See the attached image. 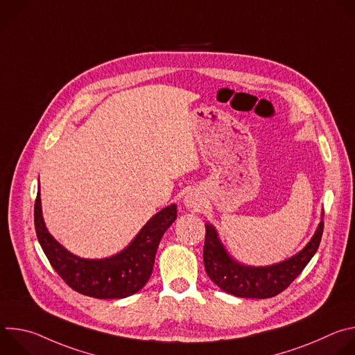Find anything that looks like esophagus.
Instances as JSON below:
<instances>
[{"instance_id": "esophagus-1", "label": "esophagus", "mask_w": 355, "mask_h": 355, "mask_svg": "<svg viewBox=\"0 0 355 355\" xmlns=\"http://www.w3.org/2000/svg\"><path fill=\"white\" fill-rule=\"evenodd\" d=\"M184 204L188 209L191 211H198V208H200V199L195 195V193H188L184 198Z\"/></svg>"}]
</instances>
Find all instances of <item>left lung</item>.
I'll return each instance as SVG.
<instances>
[{"mask_svg": "<svg viewBox=\"0 0 355 355\" xmlns=\"http://www.w3.org/2000/svg\"><path fill=\"white\" fill-rule=\"evenodd\" d=\"M323 218L311 241L293 257L267 267H250L233 260L219 240L216 229L207 223L204 264L209 278L225 292L239 297H272L286 289L315 256L323 234Z\"/></svg>", "mask_w": 355, "mask_h": 355, "instance_id": "obj_1", "label": "left lung"}]
</instances>
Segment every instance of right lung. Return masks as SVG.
Segmentation results:
<instances>
[{
    "mask_svg": "<svg viewBox=\"0 0 355 355\" xmlns=\"http://www.w3.org/2000/svg\"><path fill=\"white\" fill-rule=\"evenodd\" d=\"M175 219L177 205L173 204L150 218L118 254L88 260L71 254L47 232L42 216L40 192L35 200L36 236L49 263L71 289L96 299L126 297L146 285L153 272L159 243Z\"/></svg>",
    "mask_w": 355,
    "mask_h": 355,
    "instance_id": "add662e5",
    "label": "right lung"
}]
</instances>
